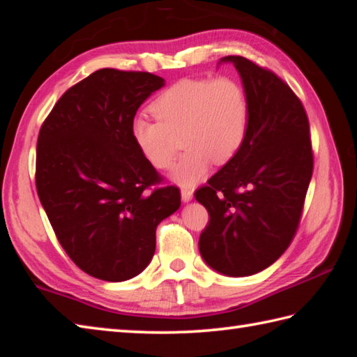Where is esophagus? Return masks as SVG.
<instances>
[{
  "instance_id": "34e87169",
  "label": "esophagus",
  "mask_w": 357,
  "mask_h": 357,
  "mask_svg": "<svg viewBox=\"0 0 357 357\" xmlns=\"http://www.w3.org/2000/svg\"><path fill=\"white\" fill-rule=\"evenodd\" d=\"M192 197H194V191L191 188H181V200L191 202Z\"/></svg>"
}]
</instances>
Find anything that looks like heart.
Returning a JSON list of instances; mask_svg holds the SVG:
<instances>
[{"mask_svg":"<svg viewBox=\"0 0 357 357\" xmlns=\"http://www.w3.org/2000/svg\"><path fill=\"white\" fill-rule=\"evenodd\" d=\"M151 113L134 119L130 134L142 158L158 171L169 169L186 148L172 177L194 185L208 174L212 162L225 165L240 153L250 131L252 105L244 85L235 77L183 79L153 100Z\"/></svg>","mask_w":357,"mask_h":357,"instance_id":"heart-1","label":"heart"}]
</instances>
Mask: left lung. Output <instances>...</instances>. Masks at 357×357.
<instances>
[{"label": "left lung", "mask_w": 357, "mask_h": 357, "mask_svg": "<svg viewBox=\"0 0 357 357\" xmlns=\"http://www.w3.org/2000/svg\"><path fill=\"white\" fill-rule=\"evenodd\" d=\"M238 70L252 105L240 153L195 191L209 213L199 249L213 271L249 276L287 250L313 174L310 125L290 86L272 70L225 56Z\"/></svg>", "instance_id": "obj_1"}]
</instances>
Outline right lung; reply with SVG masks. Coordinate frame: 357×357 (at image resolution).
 <instances>
[{
	"label": "right lung",
	"mask_w": 357,
	"mask_h": 357,
	"mask_svg": "<svg viewBox=\"0 0 357 357\" xmlns=\"http://www.w3.org/2000/svg\"><path fill=\"white\" fill-rule=\"evenodd\" d=\"M165 79L100 68L68 89L39 130L36 191L62 249L90 276L126 281L149 264L180 189L134 146L130 126Z\"/></svg>",
	"instance_id": "1"
}]
</instances>
